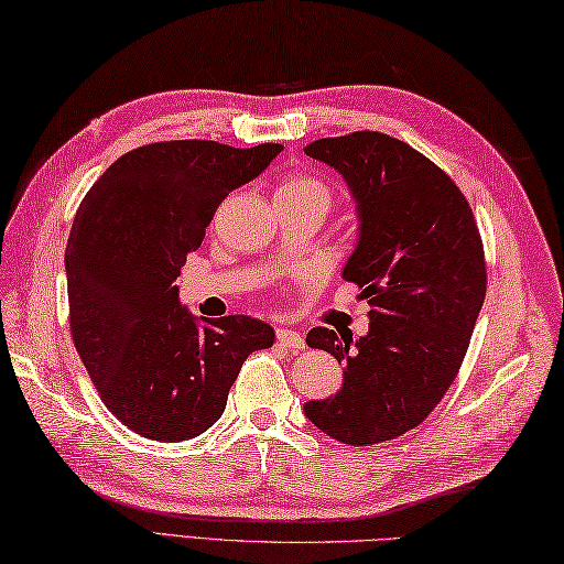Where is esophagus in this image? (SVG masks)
<instances>
[{"label":"esophagus","mask_w":564,"mask_h":564,"mask_svg":"<svg viewBox=\"0 0 564 564\" xmlns=\"http://www.w3.org/2000/svg\"><path fill=\"white\" fill-rule=\"evenodd\" d=\"M275 339H279L281 346H285V349H305V339L301 337V332L295 329H289V327H279L275 329Z\"/></svg>","instance_id":"esophagus-1"}]
</instances>
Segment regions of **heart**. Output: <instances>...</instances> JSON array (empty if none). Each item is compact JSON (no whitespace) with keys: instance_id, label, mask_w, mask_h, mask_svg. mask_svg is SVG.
I'll return each mask as SVG.
<instances>
[{"instance_id":"obj_1","label":"heart","mask_w":564,"mask_h":564,"mask_svg":"<svg viewBox=\"0 0 564 564\" xmlns=\"http://www.w3.org/2000/svg\"><path fill=\"white\" fill-rule=\"evenodd\" d=\"M275 196H289V198H310L317 200L322 206L329 208L332 191L325 182H319L313 174H289L275 188Z\"/></svg>"}]
</instances>
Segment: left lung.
I'll list each match as a JSON object with an SVG mask.
<instances>
[{
    "label": "left lung",
    "mask_w": 564,
    "mask_h": 564,
    "mask_svg": "<svg viewBox=\"0 0 564 564\" xmlns=\"http://www.w3.org/2000/svg\"><path fill=\"white\" fill-rule=\"evenodd\" d=\"M356 200L358 242L344 279L361 289L370 327H315L307 346L344 364L327 400L305 416L349 446H373L419 426L458 376L487 293L482 239L470 203L446 172L406 142L358 130L310 142Z\"/></svg>",
    "instance_id": "1"
}]
</instances>
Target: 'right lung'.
I'll return each mask as SVG.
<instances>
[{"label":"right lung","instance_id":"add662e5","mask_svg":"<svg viewBox=\"0 0 564 564\" xmlns=\"http://www.w3.org/2000/svg\"><path fill=\"white\" fill-rule=\"evenodd\" d=\"M283 145L152 142L118 158L79 203L65 271L69 329L104 404L135 434L176 443L210 429L271 325L247 315L198 319L174 285L230 191Z\"/></svg>","mask_w":564,"mask_h":564}]
</instances>
